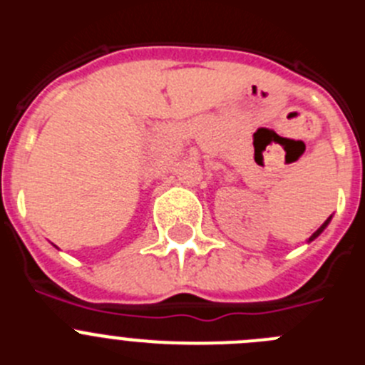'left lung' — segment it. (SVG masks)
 Wrapping results in <instances>:
<instances>
[{
	"mask_svg": "<svg viewBox=\"0 0 365 365\" xmlns=\"http://www.w3.org/2000/svg\"><path fill=\"white\" fill-rule=\"evenodd\" d=\"M331 219H333V215H331V217H327V219H325V222H324V225H322V227H320V228H318V230H316V232H314V234H312V235H311V237H309V241H314V240H316V237H318V235H320V234H322V232H324V230H325V228H327V225H329V222H331Z\"/></svg>",
	"mask_w": 365,
	"mask_h": 365,
	"instance_id": "left-lung-1",
	"label": "left lung"
}]
</instances>
